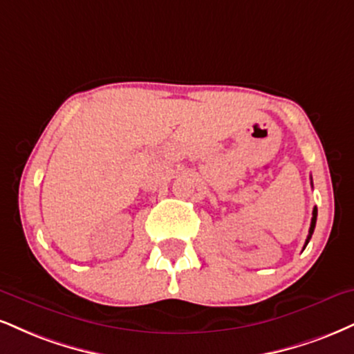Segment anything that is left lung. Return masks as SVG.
I'll use <instances>...</instances> for the list:
<instances>
[{
    "label": "left lung",
    "instance_id": "1",
    "mask_svg": "<svg viewBox=\"0 0 354 354\" xmlns=\"http://www.w3.org/2000/svg\"><path fill=\"white\" fill-rule=\"evenodd\" d=\"M317 207H313V218H312V224H310V231H308V237H306V241H305V245L304 247H306V244H308V241L312 239V234H313V231H315V224H317Z\"/></svg>",
    "mask_w": 354,
    "mask_h": 354
}]
</instances>
